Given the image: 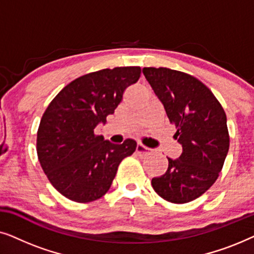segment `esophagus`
<instances>
[{
	"mask_svg": "<svg viewBox=\"0 0 254 254\" xmlns=\"http://www.w3.org/2000/svg\"><path fill=\"white\" fill-rule=\"evenodd\" d=\"M136 152L140 156H143V155H147L149 154V148L145 147L142 143H137L136 144Z\"/></svg>",
	"mask_w": 254,
	"mask_h": 254,
	"instance_id": "1",
	"label": "esophagus"
}]
</instances>
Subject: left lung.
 I'll return each mask as SVG.
<instances>
[{"mask_svg":"<svg viewBox=\"0 0 254 254\" xmlns=\"http://www.w3.org/2000/svg\"><path fill=\"white\" fill-rule=\"evenodd\" d=\"M143 74L175 124L182 144L178 159H169L166 172L152 178L155 192L172 203H186L216 182L229 150L227 116L213 92L186 72L143 68Z\"/></svg>","mask_w":254,"mask_h":254,"instance_id":"obj_1","label":"left lung"}]
</instances>
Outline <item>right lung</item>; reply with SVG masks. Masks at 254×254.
<instances>
[{"instance_id":"obj_1","label":"right lung","mask_w":254,"mask_h":254,"mask_svg":"<svg viewBox=\"0 0 254 254\" xmlns=\"http://www.w3.org/2000/svg\"><path fill=\"white\" fill-rule=\"evenodd\" d=\"M140 67H117L83 75L65 85L43 114L37 133V154L45 175L67 199L86 203L110 190L118 166L136 149L95 134L98 124L123 100L128 86L138 81Z\"/></svg>"}]
</instances>
